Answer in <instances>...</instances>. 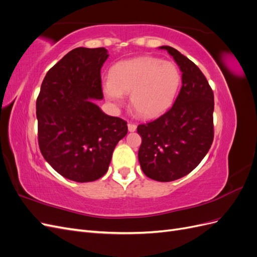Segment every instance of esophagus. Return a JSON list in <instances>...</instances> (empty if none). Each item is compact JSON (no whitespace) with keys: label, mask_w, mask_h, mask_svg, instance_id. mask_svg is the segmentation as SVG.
Instances as JSON below:
<instances>
[{"label":"esophagus","mask_w":257,"mask_h":257,"mask_svg":"<svg viewBox=\"0 0 257 257\" xmlns=\"http://www.w3.org/2000/svg\"><path fill=\"white\" fill-rule=\"evenodd\" d=\"M127 128H128V132H135L137 126L135 125V124H133V123H128L127 124Z\"/></svg>","instance_id":"esophagus-1"}]
</instances>
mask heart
I'll return each mask as SVG.
<instances>
[{
	"instance_id": "b5f03b06",
	"label": "heart",
	"mask_w": 257,
	"mask_h": 257,
	"mask_svg": "<svg viewBox=\"0 0 257 257\" xmlns=\"http://www.w3.org/2000/svg\"><path fill=\"white\" fill-rule=\"evenodd\" d=\"M180 80V72L173 62L138 57L113 65L110 78L103 82V92L114 106L122 105L123 94L131 93L133 109L145 118H152L173 103Z\"/></svg>"
}]
</instances>
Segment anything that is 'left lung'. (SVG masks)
I'll return each instance as SVG.
<instances>
[{
    "label": "left lung",
    "mask_w": 257,
    "mask_h": 257,
    "mask_svg": "<svg viewBox=\"0 0 257 257\" xmlns=\"http://www.w3.org/2000/svg\"><path fill=\"white\" fill-rule=\"evenodd\" d=\"M182 73V87L168 111L139 124L138 151L144 174L153 180L180 179L205 158L213 142V92L200 69L177 49L162 46Z\"/></svg>",
    "instance_id": "8db88e82"
}]
</instances>
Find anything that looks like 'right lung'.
I'll return each mask as SVG.
<instances>
[{
    "label": "right lung",
    "mask_w": 257,
    "mask_h": 257,
    "mask_svg": "<svg viewBox=\"0 0 257 257\" xmlns=\"http://www.w3.org/2000/svg\"><path fill=\"white\" fill-rule=\"evenodd\" d=\"M105 48H75L51 67L36 100L38 145L49 165L69 180L103 177L112 152L127 134L126 122L104 113L100 68Z\"/></svg>",
    "instance_id": "right-lung-1"
}]
</instances>
